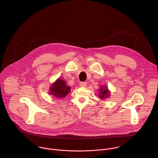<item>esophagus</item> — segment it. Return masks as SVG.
Instances as JSON below:
<instances>
[{"label":"esophagus","instance_id":"esophagus-1","mask_svg":"<svg viewBox=\"0 0 158 158\" xmlns=\"http://www.w3.org/2000/svg\"><path fill=\"white\" fill-rule=\"evenodd\" d=\"M79 85H80V87H86V85H87V83H86L85 82H80Z\"/></svg>","mask_w":158,"mask_h":158}]
</instances>
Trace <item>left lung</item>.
Segmentation results:
<instances>
[{"mask_svg":"<svg viewBox=\"0 0 158 158\" xmlns=\"http://www.w3.org/2000/svg\"><path fill=\"white\" fill-rule=\"evenodd\" d=\"M99 91L100 93L99 94V97L102 99L110 96V92L108 90L107 87H106V86H104V85L101 86V87L99 89Z\"/></svg>","mask_w":158,"mask_h":158,"instance_id":"left-lung-1","label":"left lung"}]
</instances>
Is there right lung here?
Masks as SVG:
<instances>
[{
	"mask_svg": "<svg viewBox=\"0 0 158 158\" xmlns=\"http://www.w3.org/2000/svg\"><path fill=\"white\" fill-rule=\"evenodd\" d=\"M50 94L56 98H65L71 91V88L65 84L64 79L59 78L50 87Z\"/></svg>",
	"mask_w": 158,
	"mask_h": 158,
	"instance_id": "add662e5",
	"label": "right lung"
}]
</instances>
